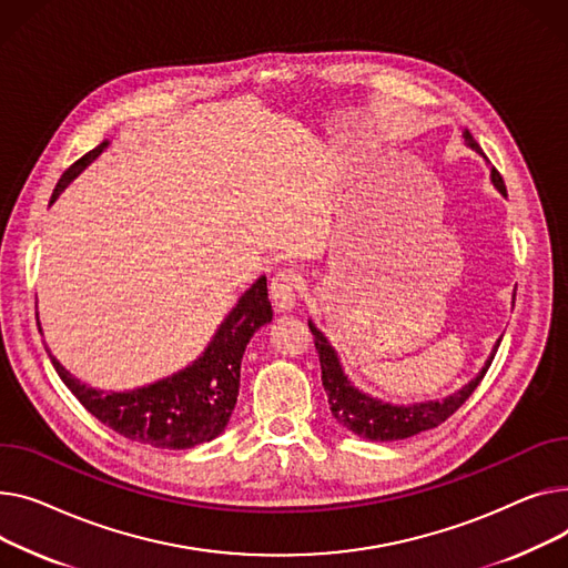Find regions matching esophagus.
<instances>
[{
	"label": "esophagus",
	"mask_w": 568,
	"mask_h": 568,
	"mask_svg": "<svg viewBox=\"0 0 568 568\" xmlns=\"http://www.w3.org/2000/svg\"><path fill=\"white\" fill-rule=\"evenodd\" d=\"M271 297L277 312L295 310L300 300V277L293 271H280L271 280Z\"/></svg>",
	"instance_id": "34e87169"
}]
</instances>
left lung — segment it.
Returning <instances> with one entry per match:
<instances>
[{
  "label": "left lung",
  "mask_w": 568,
  "mask_h": 568,
  "mask_svg": "<svg viewBox=\"0 0 568 568\" xmlns=\"http://www.w3.org/2000/svg\"><path fill=\"white\" fill-rule=\"evenodd\" d=\"M463 140L473 151H477L479 155L481 149L475 142V138L470 135L468 130H463ZM486 158V155H484ZM490 183L495 185V190L507 196V187L499 172L490 170ZM514 300H516V291H514ZM310 329L314 335V344L318 351V359H321V381L327 394V404L335 419L353 430L355 436L366 438V440H376V443H389V440H406L417 436L422 430L436 428L438 424H443L447 417H452L465 402H468L470 394L477 389V385L481 383V378L486 376L488 366L497 353L499 337L490 351V355L486 357L484 366L479 369V374L468 383L463 385L460 389H456L454 394L445 396V398H433V402H419V404H389L383 402V398H376L372 394L362 392L344 372V364L337 355V351L332 348V344L327 342V337L323 332L314 325V321H310Z\"/></svg>",
  "instance_id": "8db88e82"
}]
</instances>
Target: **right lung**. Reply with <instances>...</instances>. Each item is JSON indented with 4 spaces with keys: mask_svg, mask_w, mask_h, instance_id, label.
Listing matches in <instances>:
<instances>
[{
    "mask_svg": "<svg viewBox=\"0 0 568 568\" xmlns=\"http://www.w3.org/2000/svg\"><path fill=\"white\" fill-rule=\"evenodd\" d=\"M108 146V140L98 144L59 179L50 206ZM271 321L268 282L261 275L222 318L196 359L172 376L123 392L95 389L73 376L50 351L48 355L78 402L119 436L158 449H190L211 443L226 428L239 402L243 353L254 332Z\"/></svg>",
    "mask_w": 568,
    "mask_h": 568,
    "instance_id": "obj_1",
    "label": "right lung"
}]
</instances>
